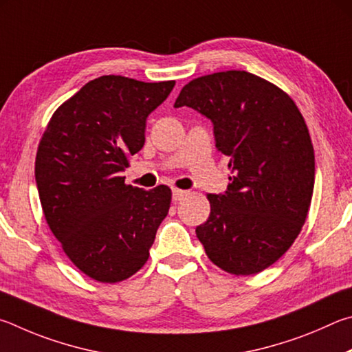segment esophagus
Instances as JSON below:
<instances>
[{"label": "esophagus", "mask_w": 352, "mask_h": 352, "mask_svg": "<svg viewBox=\"0 0 352 352\" xmlns=\"http://www.w3.org/2000/svg\"><path fill=\"white\" fill-rule=\"evenodd\" d=\"M187 195L186 190H179V188H173V201H181L184 196Z\"/></svg>", "instance_id": "esophagus-1"}]
</instances>
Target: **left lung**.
<instances>
[{"label": "left lung", "instance_id": "left-lung-1", "mask_svg": "<svg viewBox=\"0 0 352 352\" xmlns=\"http://www.w3.org/2000/svg\"><path fill=\"white\" fill-rule=\"evenodd\" d=\"M176 108L190 107L213 122L229 156L224 195H207L210 217L196 227L207 256L232 275L272 266L300 235L311 207L316 156L297 104L278 86L245 71L188 82Z\"/></svg>", "mask_w": 352, "mask_h": 352}]
</instances>
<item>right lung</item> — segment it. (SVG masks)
Instances as JSON below:
<instances>
[{"label":"right lung","mask_w":352,"mask_h":352,"mask_svg":"<svg viewBox=\"0 0 352 352\" xmlns=\"http://www.w3.org/2000/svg\"><path fill=\"white\" fill-rule=\"evenodd\" d=\"M175 80L145 83L102 76L55 109L35 157L46 223L74 266L100 283L144 267L171 190L126 186L119 173L145 144L146 117Z\"/></svg>","instance_id":"right-lung-1"}]
</instances>
